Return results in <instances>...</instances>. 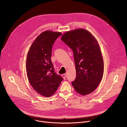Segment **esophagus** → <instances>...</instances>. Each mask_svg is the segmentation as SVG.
Returning a JSON list of instances; mask_svg holds the SVG:
<instances>
[{"label":"esophagus","instance_id":"esophagus-1","mask_svg":"<svg viewBox=\"0 0 127 127\" xmlns=\"http://www.w3.org/2000/svg\"><path fill=\"white\" fill-rule=\"evenodd\" d=\"M62 77L64 78V79H66V74H63L62 75Z\"/></svg>","mask_w":127,"mask_h":127}]
</instances>
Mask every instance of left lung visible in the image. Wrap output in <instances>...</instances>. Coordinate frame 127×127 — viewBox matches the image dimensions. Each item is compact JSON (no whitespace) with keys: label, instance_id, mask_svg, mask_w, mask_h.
<instances>
[{"label":"left lung","instance_id":"8db88e82","mask_svg":"<svg viewBox=\"0 0 127 127\" xmlns=\"http://www.w3.org/2000/svg\"><path fill=\"white\" fill-rule=\"evenodd\" d=\"M61 40L74 54L76 76L71 82L72 85L81 95L92 93L100 82L104 70L97 41L91 33L83 29L67 32Z\"/></svg>","mask_w":127,"mask_h":127}]
</instances>
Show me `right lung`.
Masks as SVG:
<instances>
[{"mask_svg":"<svg viewBox=\"0 0 127 127\" xmlns=\"http://www.w3.org/2000/svg\"><path fill=\"white\" fill-rule=\"evenodd\" d=\"M61 32L47 31L34 41L29 51L26 70L28 80L40 95L50 97L57 90L63 78L55 72L51 61L52 49Z\"/></svg>","mask_w":127,"mask_h":127,"instance_id":"obj_1","label":"right lung"}]
</instances>
